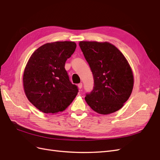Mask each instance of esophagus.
<instances>
[{"mask_svg": "<svg viewBox=\"0 0 160 160\" xmlns=\"http://www.w3.org/2000/svg\"><path fill=\"white\" fill-rule=\"evenodd\" d=\"M77 86H78V88H79V91H81L82 88H83V84H82V83H81L78 84V85H77Z\"/></svg>", "mask_w": 160, "mask_h": 160, "instance_id": "34e87169", "label": "esophagus"}]
</instances>
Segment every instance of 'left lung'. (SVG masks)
<instances>
[{
  "instance_id": "8db88e82",
  "label": "left lung",
  "mask_w": 160,
  "mask_h": 160,
  "mask_svg": "<svg viewBox=\"0 0 160 160\" xmlns=\"http://www.w3.org/2000/svg\"><path fill=\"white\" fill-rule=\"evenodd\" d=\"M94 79L93 89L85 99L95 112L108 115L124 105L133 88V74L128 60L108 42L80 41Z\"/></svg>"
}]
</instances>
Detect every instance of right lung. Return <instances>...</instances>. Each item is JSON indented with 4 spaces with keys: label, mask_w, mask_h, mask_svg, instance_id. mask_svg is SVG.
Listing matches in <instances>:
<instances>
[{
    "label": "right lung",
    "mask_w": 160,
    "mask_h": 160,
    "mask_svg": "<svg viewBox=\"0 0 160 160\" xmlns=\"http://www.w3.org/2000/svg\"><path fill=\"white\" fill-rule=\"evenodd\" d=\"M73 41L47 42L38 47L28 59L22 83L28 101L45 113L65 111L78 93L65 69L67 59L75 51Z\"/></svg>",
    "instance_id": "right-lung-1"
}]
</instances>
